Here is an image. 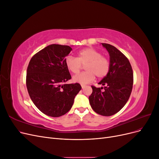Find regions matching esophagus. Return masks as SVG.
<instances>
[{
  "label": "esophagus",
  "mask_w": 159,
  "mask_h": 159,
  "mask_svg": "<svg viewBox=\"0 0 159 159\" xmlns=\"http://www.w3.org/2000/svg\"><path fill=\"white\" fill-rule=\"evenodd\" d=\"M85 85H81V88H82V89H84L85 88Z\"/></svg>",
  "instance_id": "34e87169"
}]
</instances>
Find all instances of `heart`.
<instances>
[{"label":"heart","mask_w":159,"mask_h":159,"mask_svg":"<svg viewBox=\"0 0 159 159\" xmlns=\"http://www.w3.org/2000/svg\"><path fill=\"white\" fill-rule=\"evenodd\" d=\"M65 64L67 69L72 74H78L81 68V64H85L86 71L73 78L74 82L80 84L92 82L95 75L99 78H104L108 74L110 69L109 59L93 48H87L80 50L77 53V57L71 56H67Z\"/></svg>","instance_id":"obj_1"}]
</instances>
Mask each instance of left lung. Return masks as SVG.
Masks as SVG:
<instances>
[{"mask_svg": "<svg viewBox=\"0 0 159 159\" xmlns=\"http://www.w3.org/2000/svg\"><path fill=\"white\" fill-rule=\"evenodd\" d=\"M102 44L109 52L110 69L108 74L99 83L103 88L91 85L93 91L89 101L95 113L111 116L124 107L131 95L133 72L127 57L121 52L111 44Z\"/></svg>", "mask_w": 159, "mask_h": 159, "instance_id": "1", "label": "left lung"}]
</instances>
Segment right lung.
Returning a JSON list of instances; mask_svg holds the SVG:
<instances>
[{
    "instance_id": "right-lung-1",
    "label": "right lung",
    "mask_w": 159,
    "mask_h": 159,
    "mask_svg": "<svg viewBox=\"0 0 159 159\" xmlns=\"http://www.w3.org/2000/svg\"><path fill=\"white\" fill-rule=\"evenodd\" d=\"M72 50L69 46L51 44L34 55L26 71V87L30 99L41 112L53 117L68 113L80 84H66L71 78L65 64Z\"/></svg>"
}]
</instances>
